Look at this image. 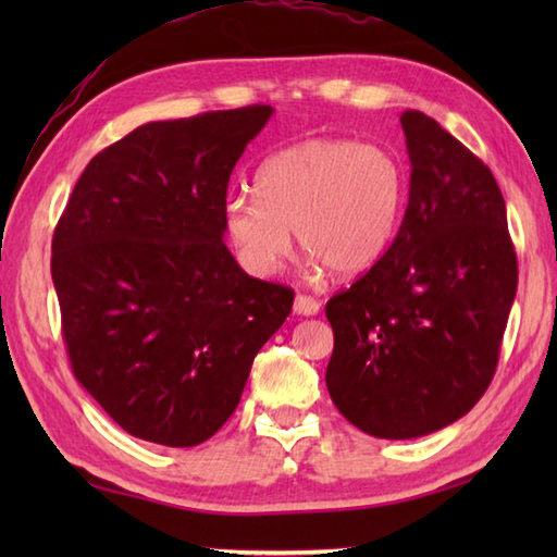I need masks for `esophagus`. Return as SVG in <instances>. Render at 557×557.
<instances>
[{
	"label": "esophagus",
	"mask_w": 557,
	"mask_h": 557,
	"mask_svg": "<svg viewBox=\"0 0 557 557\" xmlns=\"http://www.w3.org/2000/svg\"><path fill=\"white\" fill-rule=\"evenodd\" d=\"M318 311H321V301L304 297V294H299V297L294 299V313L297 315H315Z\"/></svg>",
	"instance_id": "obj_1"
}]
</instances>
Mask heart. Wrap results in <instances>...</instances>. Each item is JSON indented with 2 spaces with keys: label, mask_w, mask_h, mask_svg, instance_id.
<instances>
[{
  "label": "heart",
  "mask_w": 557,
  "mask_h": 557,
  "mask_svg": "<svg viewBox=\"0 0 557 557\" xmlns=\"http://www.w3.org/2000/svg\"><path fill=\"white\" fill-rule=\"evenodd\" d=\"M407 194L409 172L395 150L349 138H309L260 164L256 198H227L224 232L253 275H275L297 232L315 270L354 277L389 251Z\"/></svg>",
  "instance_id": "1"
}]
</instances>
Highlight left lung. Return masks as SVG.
<instances>
[{
  "label": "left lung",
  "mask_w": 557,
  "mask_h": 557,
  "mask_svg": "<svg viewBox=\"0 0 557 557\" xmlns=\"http://www.w3.org/2000/svg\"><path fill=\"white\" fill-rule=\"evenodd\" d=\"M409 203L389 251L325 306V383L359 431L411 441L486 393L517 294V256L491 170L423 112L399 116Z\"/></svg>",
  "instance_id": "left-lung-1"
}]
</instances>
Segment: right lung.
<instances>
[{"label": "right lung", "mask_w": 557, "mask_h": 557, "mask_svg": "<svg viewBox=\"0 0 557 557\" xmlns=\"http://www.w3.org/2000/svg\"><path fill=\"white\" fill-rule=\"evenodd\" d=\"M268 104L148 122L83 170L52 239L71 369L126 433L206 443L239 405L294 292L248 277L224 246L236 160Z\"/></svg>", "instance_id": "obj_1"}]
</instances>
